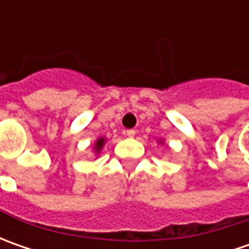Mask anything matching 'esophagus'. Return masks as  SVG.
<instances>
[{
  "mask_svg": "<svg viewBox=\"0 0 249 249\" xmlns=\"http://www.w3.org/2000/svg\"><path fill=\"white\" fill-rule=\"evenodd\" d=\"M126 136H127V137H130V139H133V137L136 136V130H133V129L126 130Z\"/></svg>",
  "mask_w": 249,
  "mask_h": 249,
  "instance_id": "obj_1",
  "label": "esophagus"
}]
</instances>
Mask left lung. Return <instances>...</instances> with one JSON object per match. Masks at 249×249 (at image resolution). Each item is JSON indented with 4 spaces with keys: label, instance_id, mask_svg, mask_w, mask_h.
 I'll use <instances>...</instances> for the list:
<instances>
[{
    "label": "left lung",
    "instance_id": "8db88e82",
    "mask_svg": "<svg viewBox=\"0 0 249 249\" xmlns=\"http://www.w3.org/2000/svg\"><path fill=\"white\" fill-rule=\"evenodd\" d=\"M158 142H162V144H163V141H162V140H159Z\"/></svg>",
    "mask_w": 249,
    "mask_h": 249
}]
</instances>
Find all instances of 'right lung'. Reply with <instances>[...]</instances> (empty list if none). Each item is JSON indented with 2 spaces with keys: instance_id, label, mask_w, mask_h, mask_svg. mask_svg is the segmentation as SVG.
Segmentation results:
<instances>
[{
  "instance_id": "1",
  "label": "right lung",
  "mask_w": 249,
  "mask_h": 249,
  "mask_svg": "<svg viewBox=\"0 0 249 249\" xmlns=\"http://www.w3.org/2000/svg\"><path fill=\"white\" fill-rule=\"evenodd\" d=\"M107 144V139L105 137H100V139H97V141L94 142V145H92V149H94V152L98 155L102 148H104V145Z\"/></svg>"
}]
</instances>
